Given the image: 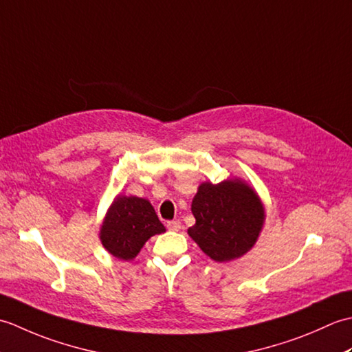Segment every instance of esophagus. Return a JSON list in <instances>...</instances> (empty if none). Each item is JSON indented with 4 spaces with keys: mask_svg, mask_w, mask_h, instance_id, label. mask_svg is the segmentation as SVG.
<instances>
[{
    "mask_svg": "<svg viewBox=\"0 0 352 352\" xmlns=\"http://www.w3.org/2000/svg\"><path fill=\"white\" fill-rule=\"evenodd\" d=\"M166 227H168V230H170V231H180V230H182V222L178 221V219H175V221H168V222H166Z\"/></svg>",
    "mask_w": 352,
    "mask_h": 352,
    "instance_id": "34e87169",
    "label": "esophagus"
}]
</instances>
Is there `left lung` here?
Segmentation results:
<instances>
[{"label": "left lung", "mask_w": 352, "mask_h": 352, "mask_svg": "<svg viewBox=\"0 0 352 352\" xmlns=\"http://www.w3.org/2000/svg\"><path fill=\"white\" fill-rule=\"evenodd\" d=\"M195 226L188 233L214 261L242 257L257 242L265 223V207L258 195L241 178L198 188L192 201Z\"/></svg>", "instance_id": "obj_1"}]
</instances>
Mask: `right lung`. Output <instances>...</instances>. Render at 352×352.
Returning <instances> with one entry per match:
<instances>
[{
  "label": "right lung",
  "instance_id": "add662e5",
  "mask_svg": "<svg viewBox=\"0 0 352 352\" xmlns=\"http://www.w3.org/2000/svg\"><path fill=\"white\" fill-rule=\"evenodd\" d=\"M164 233L148 199L118 195L100 230L104 248L119 260H133L149 237Z\"/></svg>",
  "mask_w": 352,
  "mask_h": 352
}]
</instances>
